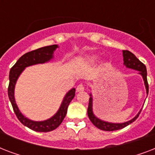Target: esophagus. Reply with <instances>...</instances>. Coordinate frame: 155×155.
<instances>
[{
  "mask_svg": "<svg viewBox=\"0 0 155 155\" xmlns=\"http://www.w3.org/2000/svg\"><path fill=\"white\" fill-rule=\"evenodd\" d=\"M85 87H84V85L82 84H80L77 86L76 87V92H82V91H84Z\"/></svg>",
  "mask_w": 155,
  "mask_h": 155,
  "instance_id": "34e87169",
  "label": "esophagus"
}]
</instances>
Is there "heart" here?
I'll list each match as a JSON object with an SVG mask.
<instances>
[{
  "instance_id": "1",
  "label": "heart",
  "mask_w": 155,
  "mask_h": 155,
  "mask_svg": "<svg viewBox=\"0 0 155 155\" xmlns=\"http://www.w3.org/2000/svg\"><path fill=\"white\" fill-rule=\"evenodd\" d=\"M96 59H97V58H96L95 56H92V57L88 58V62H90V63H93V62L96 61Z\"/></svg>"
}]
</instances>
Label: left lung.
Here are the masks:
<instances>
[{
  "label": "left lung",
  "instance_id": "1",
  "mask_svg": "<svg viewBox=\"0 0 155 155\" xmlns=\"http://www.w3.org/2000/svg\"><path fill=\"white\" fill-rule=\"evenodd\" d=\"M123 58H124V64L127 68H132V69L138 71L139 74H141L142 75V78L144 80L145 86H146V88H147V94H148V92H149V84H148V81H147V68H146L144 63H142L132 52H130V51H127V50H124L123 51ZM90 96H92V95H90ZM141 111L142 110H140L139 113H137V115L134 118H133L132 120H129L127 122L119 123V124L118 123L116 124V123L106 122V121H103V120L98 119L93 114V113H92V98L90 97L89 103H88V108H87V115H88V117H89L90 120L92 121V124L96 127L98 128V129L101 130H105V131H113V130H120V129H123L125 126H127L130 124L134 122L138 117Z\"/></svg>",
  "mask_w": 155,
  "mask_h": 155
}]
</instances>
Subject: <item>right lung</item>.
Instances as JSON below:
<instances>
[{
    "mask_svg": "<svg viewBox=\"0 0 155 155\" xmlns=\"http://www.w3.org/2000/svg\"><path fill=\"white\" fill-rule=\"evenodd\" d=\"M57 47H58L57 45H51V46L41 47L35 51H31L25 53L17 61V63L11 68L10 71H9L8 96L11 104L13 106V111L21 123H22L26 127L30 128V130H35L37 132H50V131L55 130L56 128L59 126L67 114L69 104L75 97V89L72 88L66 94L60 108L54 117L43 121H34L25 117L18 109V106L16 104L15 100H14V95H13L14 87H15L16 81L18 80V76L22 72L24 68L28 66L34 65V64L46 63L50 59H51L53 58L54 51H55Z\"/></svg>",
    "mask_w": 155,
    "mask_h": 155,
    "instance_id": "right-lung-1",
    "label": "right lung"
}]
</instances>
